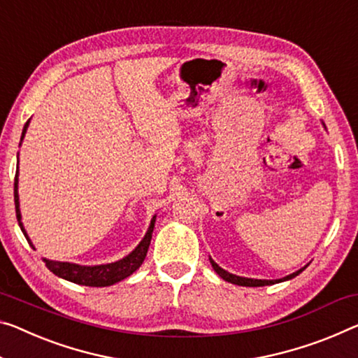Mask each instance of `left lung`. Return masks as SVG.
I'll return each mask as SVG.
<instances>
[{
	"label": "left lung",
	"mask_w": 358,
	"mask_h": 358,
	"mask_svg": "<svg viewBox=\"0 0 358 358\" xmlns=\"http://www.w3.org/2000/svg\"><path fill=\"white\" fill-rule=\"evenodd\" d=\"M323 126H325V124H323ZM210 262H211L213 268H214V271H216V273L219 275V277H221L222 280H225V282H229V283L238 285V287H267V285H275V283H280V282H287V280L294 278L296 275H299L302 271H304V268H306L307 266H309V264H307V266L299 268V271L289 273V275H287V277H283V278H277V280H259V278L238 277V275H234V273H230V272H227V271H224V268L219 267L217 264L211 259V257H210Z\"/></svg>",
	"instance_id": "8db88e82"
}]
</instances>
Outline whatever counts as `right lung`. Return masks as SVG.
Here are the masks:
<instances>
[{"label":"right lung","instance_id":"1","mask_svg":"<svg viewBox=\"0 0 358 358\" xmlns=\"http://www.w3.org/2000/svg\"><path fill=\"white\" fill-rule=\"evenodd\" d=\"M29 124H30V120L25 123L24 129H22L20 144L22 141H24ZM14 201H15V216H17L19 227L22 232H24L25 238L30 243L31 248L36 250L31 243L29 234H27L24 224H22L20 203H19V155H17V173H15V179H14ZM155 221H157V214L152 217L150 225H148L144 238L139 241V245H137L128 256H124L122 259L115 262L99 264V266H80V264H73V262L51 261V259H46V257H43V261H45L46 267L54 275H57V277L64 280H69V282H73L76 285H85V287H110V285H115L122 282V280H124L126 277H129V275L136 272L137 268L141 267V264L144 262L148 246H150L153 229H155Z\"/></svg>","mask_w":358,"mask_h":358}]
</instances>
